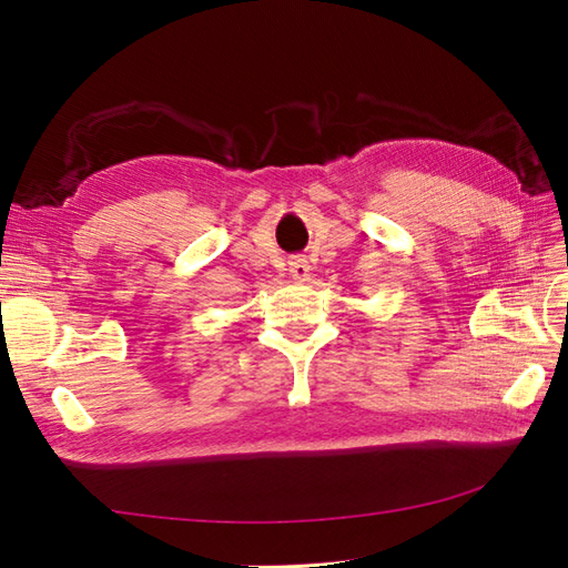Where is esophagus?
Returning <instances> with one entry per match:
<instances>
[{
	"mask_svg": "<svg viewBox=\"0 0 568 568\" xmlns=\"http://www.w3.org/2000/svg\"><path fill=\"white\" fill-rule=\"evenodd\" d=\"M291 275L295 277V281H305V277L310 275V263L305 261V258H300V256H295V258H291Z\"/></svg>",
	"mask_w": 568,
	"mask_h": 568,
	"instance_id": "obj_1",
	"label": "esophagus"
}]
</instances>
